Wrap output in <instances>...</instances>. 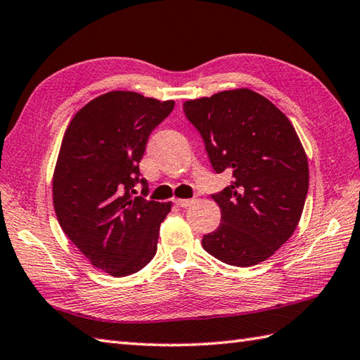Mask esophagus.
Segmentation results:
<instances>
[{
	"instance_id": "34e87169",
	"label": "esophagus",
	"mask_w": 360,
	"mask_h": 360,
	"mask_svg": "<svg viewBox=\"0 0 360 360\" xmlns=\"http://www.w3.org/2000/svg\"><path fill=\"white\" fill-rule=\"evenodd\" d=\"M174 204L178 205V207L186 209V207H190L192 204H195V200H174Z\"/></svg>"
}]
</instances>
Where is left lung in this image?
<instances>
[{"label": "left lung", "instance_id": "1", "mask_svg": "<svg viewBox=\"0 0 360 360\" xmlns=\"http://www.w3.org/2000/svg\"><path fill=\"white\" fill-rule=\"evenodd\" d=\"M201 133L213 170L232 184L212 198L221 224L202 248L219 262L249 267L264 262L298 226L309 187L308 158L289 119L248 88L184 102Z\"/></svg>", "mask_w": 360, "mask_h": 360}]
</instances>
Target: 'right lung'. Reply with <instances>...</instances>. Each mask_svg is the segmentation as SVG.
<instances>
[{"instance_id": "right-lung-1", "label": "right lung", "mask_w": 360, "mask_h": 360, "mask_svg": "<svg viewBox=\"0 0 360 360\" xmlns=\"http://www.w3.org/2000/svg\"><path fill=\"white\" fill-rule=\"evenodd\" d=\"M133 91H110L88 102L68 125L52 176V201L68 238L91 264L125 277L156 255L159 227L172 202L134 196L150 133L173 111Z\"/></svg>"}]
</instances>
